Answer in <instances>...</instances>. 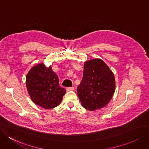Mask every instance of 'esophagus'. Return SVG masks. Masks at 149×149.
Returning <instances> with one entry per match:
<instances>
[{
    "mask_svg": "<svg viewBox=\"0 0 149 149\" xmlns=\"http://www.w3.org/2000/svg\"><path fill=\"white\" fill-rule=\"evenodd\" d=\"M74 89V87H67V91L69 92V91H73Z\"/></svg>",
    "mask_w": 149,
    "mask_h": 149,
    "instance_id": "34e87169",
    "label": "esophagus"
}]
</instances>
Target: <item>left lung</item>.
Segmentation results:
<instances>
[{"mask_svg":"<svg viewBox=\"0 0 149 149\" xmlns=\"http://www.w3.org/2000/svg\"><path fill=\"white\" fill-rule=\"evenodd\" d=\"M116 88L112 71L104 61L94 58L84 63L83 78L77 88L82 106L89 111L106 106Z\"/></svg>","mask_w":149,"mask_h":149,"instance_id":"8db88e82","label":"left lung"}]
</instances>
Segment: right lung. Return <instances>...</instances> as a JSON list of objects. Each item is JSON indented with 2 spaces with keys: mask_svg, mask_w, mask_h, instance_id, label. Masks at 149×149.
I'll use <instances>...</instances> for the list:
<instances>
[{
  "mask_svg": "<svg viewBox=\"0 0 149 149\" xmlns=\"http://www.w3.org/2000/svg\"><path fill=\"white\" fill-rule=\"evenodd\" d=\"M26 87L32 102L49 109L57 106L66 90L59 86L58 78L51 66L43 63L33 67L26 76Z\"/></svg>",
  "mask_w": 149,
  "mask_h": 149,
  "instance_id": "obj_1",
  "label": "right lung"
}]
</instances>
